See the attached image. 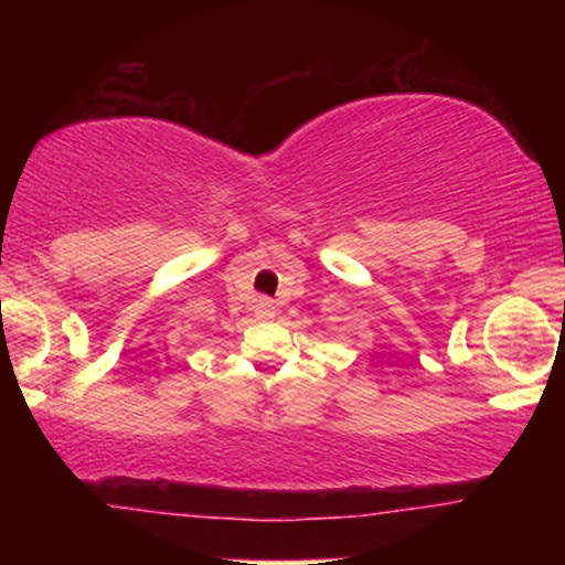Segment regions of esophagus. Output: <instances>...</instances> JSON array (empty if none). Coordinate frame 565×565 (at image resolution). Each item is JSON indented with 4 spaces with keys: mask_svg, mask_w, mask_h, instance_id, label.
<instances>
[{
    "mask_svg": "<svg viewBox=\"0 0 565 565\" xmlns=\"http://www.w3.org/2000/svg\"><path fill=\"white\" fill-rule=\"evenodd\" d=\"M257 319H262V321L275 319V303H273V300H267V298L257 300Z\"/></svg>",
    "mask_w": 565,
    "mask_h": 565,
    "instance_id": "esophagus-1",
    "label": "esophagus"
}]
</instances>
